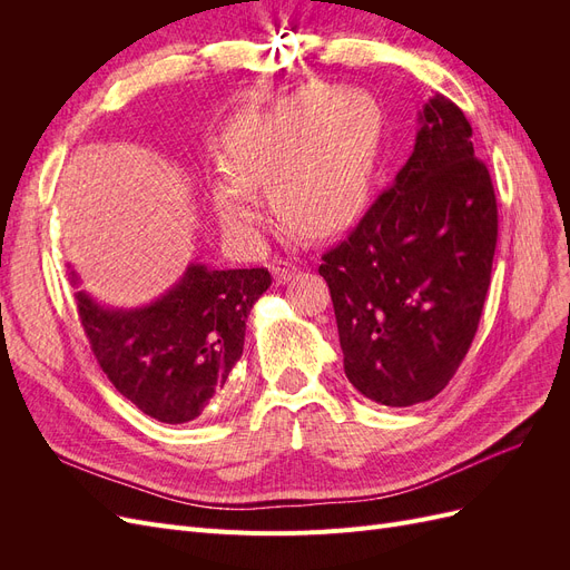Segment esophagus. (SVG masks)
<instances>
[{"mask_svg": "<svg viewBox=\"0 0 570 570\" xmlns=\"http://www.w3.org/2000/svg\"><path fill=\"white\" fill-rule=\"evenodd\" d=\"M271 273H273V281L278 283V285H283V283L295 278L297 266L289 264V262H283V258H275L273 266H271Z\"/></svg>", "mask_w": 570, "mask_h": 570, "instance_id": "obj_1", "label": "esophagus"}]
</instances>
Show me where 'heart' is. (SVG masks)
Listing matches in <instances>:
<instances>
[{
	"label": "heart",
	"mask_w": 570,
	"mask_h": 570,
	"mask_svg": "<svg viewBox=\"0 0 570 570\" xmlns=\"http://www.w3.org/2000/svg\"><path fill=\"white\" fill-rule=\"evenodd\" d=\"M381 118L354 88H306L273 107L237 116L223 135L230 174L214 183L220 220L249 230L254 187L268 185L275 209L304 237H331L364 209L377 157Z\"/></svg>",
	"instance_id": "heart-1"
}]
</instances>
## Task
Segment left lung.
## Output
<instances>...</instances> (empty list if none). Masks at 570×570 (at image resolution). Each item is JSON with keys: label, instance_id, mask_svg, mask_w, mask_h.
I'll list each match as a JSON object with an SVG mask.
<instances>
[{"label": "left lung", "instance_id": "obj_1", "mask_svg": "<svg viewBox=\"0 0 570 570\" xmlns=\"http://www.w3.org/2000/svg\"><path fill=\"white\" fill-rule=\"evenodd\" d=\"M394 185L323 254L344 373L385 406L433 400L461 366L488 297L497 197L471 124L435 95Z\"/></svg>", "mask_w": 570, "mask_h": 570}]
</instances>
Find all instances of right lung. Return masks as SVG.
I'll list each match as a JSON object with an SVG mask.
<instances>
[{"mask_svg": "<svg viewBox=\"0 0 570 570\" xmlns=\"http://www.w3.org/2000/svg\"><path fill=\"white\" fill-rule=\"evenodd\" d=\"M73 285L80 283L71 271ZM271 287L266 268L189 264L159 299L111 308L76 292L78 316L111 385L147 416L189 423L243 356L247 316Z\"/></svg>", "mask_w": 570, "mask_h": 570, "instance_id": "1", "label": "right lung"}]
</instances>
